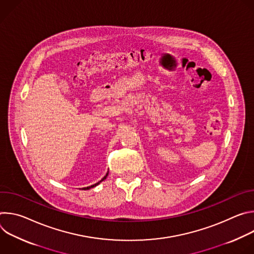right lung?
<instances>
[{
  "label": "right lung",
  "mask_w": 254,
  "mask_h": 254,
  "mask_svg": "<svg viewBox=\"0 0 254 254\" xmlns=\"http://www.w3.org/2000/svg\"><path fill=\"white\" fill-rule=\"evenodd\" d=\"M107 175H108V172H107V173H106V175H105V176H104V177H103V178H102V179H101V180H100V181H99V182H98V183H96V184H94V185H91V186H89V187H85V188H83V190H88V189H91V188H93V187H95V186H97V185H98V184H99V183H100V182H101V181H103V180H104V179H106V177H107Z\"/></svg>",
  "instance_id": "add662e5"
}]
</instances>
